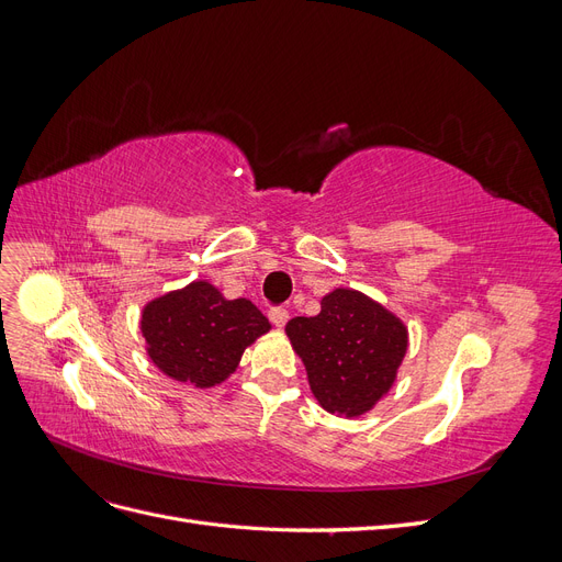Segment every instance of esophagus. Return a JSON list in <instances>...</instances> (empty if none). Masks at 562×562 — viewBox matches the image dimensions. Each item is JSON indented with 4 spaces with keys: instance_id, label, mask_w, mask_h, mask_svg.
Segmentation results:
<instances>
[{
    "instance_id": "1",
    "label": "esophagus",
    "mask_w": 562,
    "mask_h": 562,
    "mask_svg": "<svg viewBox=\"0 0 562 562\" xmlns=\"http://www.w3.org/2000/svg\"><path fill=\"white\" fill-rule=\"evenodd\" d=\"M288 318H291V314H288V310H283V307H271L269 310V321L274 323L277 328H283L285 323H288Z\"/></svg>"
}]
</instances>
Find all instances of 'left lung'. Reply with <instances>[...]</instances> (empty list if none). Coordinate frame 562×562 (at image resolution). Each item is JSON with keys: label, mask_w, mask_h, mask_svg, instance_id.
<instances>
[{"label": "left lung", "mask_w": 562, "mask_h": 562, "mask_svg": "<svg viewBox=\"0 0 562 562\" xmlns=\"http://www.w3.org/2000/svg\"><path fill=\"white\" fill-rule=\"evenodd\" d=\"M285 335L323 411L345 417L368 413L386 394L407 349L401 318L347 288L323 297L316 316L288 321Z\"/></svg>", "instance_id": "1"}]
</instances>
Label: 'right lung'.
<instances>
[{
  "mask_svg": "<svg viewBox=\"0 0 562 562\" xmlns=\"http://www.w3.org/2000/svg\"><path fill=\"white\" fill-rule=\"evenodd\" d=\"M269 328L250 300H225L209 281L151 300L140 321L151 363L171 380L199 389L225 382L246 347Z\"/></svg>",
  "mask_w": 562,
  "mask_h": 562,
  "instance_id": "1",
  "label": "right lung"
}]
</instances>
